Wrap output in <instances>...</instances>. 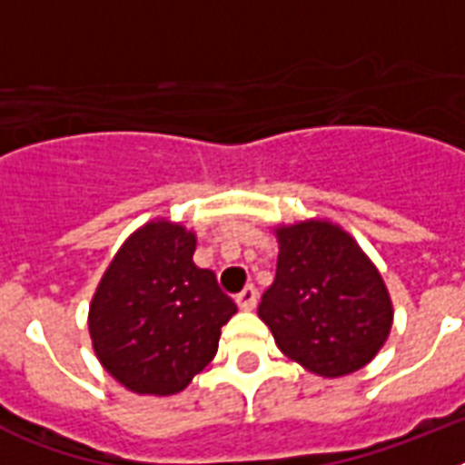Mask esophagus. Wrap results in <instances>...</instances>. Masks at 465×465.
I'll use <instances>...</instances> for the list:
<instances>
[{
  "instance_id": "esophagus-1",
  "label": "esophagus",
  "mask_w": 465,
  "mask_h": 465,
  "mask_svg": "<svg viewBox=\"0 0 465 465\" xmlns=\"http://www.w3.org/2000/svg\"><path fill=\"white\" fill-rule=\"evenodd\" d=\"M236 304H239V309H243V311L255 309V304H258V292H255L253 284H248L246 290L241 292L239 297H236Z\"/></svg>"
}]
</instances>
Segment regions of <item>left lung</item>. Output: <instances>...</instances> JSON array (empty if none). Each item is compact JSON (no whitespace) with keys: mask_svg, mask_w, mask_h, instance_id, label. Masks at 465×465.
Here are the masks:
<instances>
[{"mask_svg":"<svg viewBox=\"0 0 465 465\" xmlns=\"http://www.w3.org/2000/svg\"><path fill=\"white\" fill-rule=\"evenodd\" d=\"M275 236V282L258 316L277 347L323 379L369 364L393 325V302L371 258L328 219L277 224Z\"/></svg>","mask_w":465,"mask_h":465,"instance_id":"obj_1","label":"left lung"}]
</instances>
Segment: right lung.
Returning <instances> with one entry per match:
<instances>
[{"label":"right lung","mask_w":465,"mask_h":465,"mask_svg":"<svg viewBox=\"0 0 465 465\" xmlns=\"http://www.w3.org/2000/svg\"><path fill=\"white\" fill-rule=\"evenodd\" d=\"M195 232L171 219L140 226L113 255L89 304L101 367L140 396L181 393L217 354L236 304L197 268Z\"/></svg>","instance_id":"1"}]
</instances>
